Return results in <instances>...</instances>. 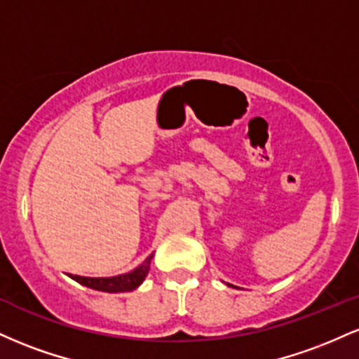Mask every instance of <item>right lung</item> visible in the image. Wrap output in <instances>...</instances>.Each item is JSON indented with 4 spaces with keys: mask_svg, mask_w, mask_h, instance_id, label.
<instances>
[{
    "mask_svg": "<svg viewBox=\"0 0 359 359\" xmlns=\"http://www.w3.org/2000/svg\"><path fill=\"white\" fill-rule=\"evenodd\" d=\"M154 255H150L138 269L125 275H118V277H109V278H90V277H79V275H72V278L76 282H79L81 285H86L94 290L101 292H109V294H118V292H130L135 290L140 283L143 282L147 277L148 270H150V262Z\"/></svg>",
    "mask_w": 359,
    "mask_h": 359,
    "instance_id": "obj_1",
    "label": "right lung"
}]
</instances>
